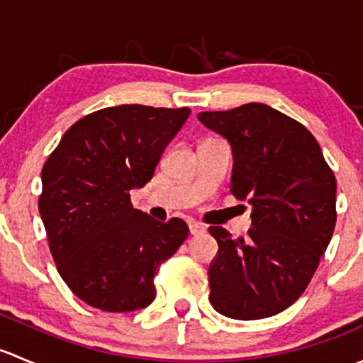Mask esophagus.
<instances>
[{"mask_svg":"<svg viewBox=\"0 0 363 363\" xmlns=\"http://www.w3.org/2000/svg\"><path fill=\"white\" fill-rule=\"evenodd\" d=\"M189 232H191V235H200V233L205 232V226L202 225V223H189Z\"/></svg>","mask_w":363,"mask_h":363,"instance_id":"esophagus-1","label":"esophagus"}]
</instances>
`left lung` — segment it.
<instances>
[{"label": "left lung", "instance_id": "left-lung-1", "mask_svg": "<svg viewBox=\"0 0 363 363\" xmlns=\"http://www.w3.org/2000/svg\"><path fill=\"white\" fill-rule=\"evenodd\" d=\"M199 119L230 142V191L252 208L247 239L208 228L219 246L208 267V300L233 320L274 316L306 291L330 242L335 175L313 133L269 105L202 112Z\"/></svg>", "mask_w": 363, "mask_h": 363}]
</instances>
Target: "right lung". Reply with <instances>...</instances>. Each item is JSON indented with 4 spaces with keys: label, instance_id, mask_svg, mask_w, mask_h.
I'll use <instances>...</instances> for the list:
<instances>
[{
    "label": "right lung",
    "instance_id": "add662e5",
    "mask_svg": "<svg viewBox=\"0 0 363 363\" xmlns=\"http://www.w3.org/2000/svg\"><path fill=\"white\" fill-rule=\"evenodd\" d=\"M188 107L117 105L68 128L42 168L38 211L57 272L87 306L130 313L155 300L158 267L181 247L182 219L133 208L130 189L155 175Z\"/></svg>",
    "mask_w": 363,
    "mask_h": 363
}]
</instances>
